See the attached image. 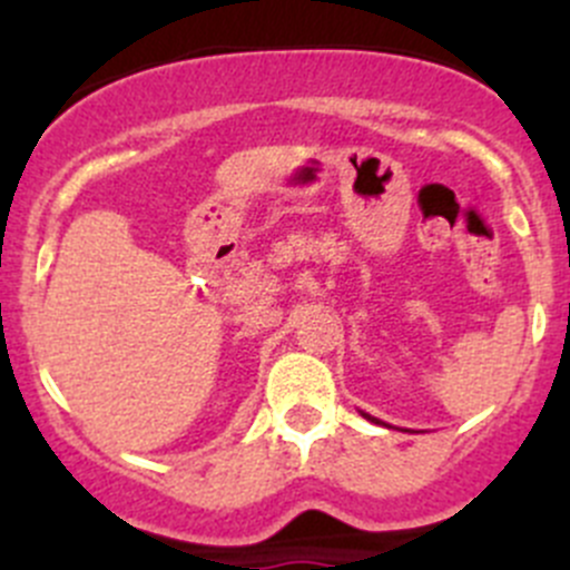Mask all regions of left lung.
<instances>
[{
  "instance_id": "1",
  "label": "left lung",
  "mask_w": 570,
  "mask_h": 570,
  "mask_svg": "<svg viewBox=\"0 0 570 570\" xmlns=\"http://www.w3.org/2000/svg\"><path fill=\"white\" fill-rule=\"evenodd\" d=\"M364 419H370V422H375V424H383L381 419H375V416H370V413H364Z\"/></svg>"
}]
</instances>
